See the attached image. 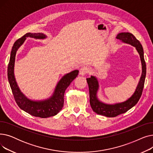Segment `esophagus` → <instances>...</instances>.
I'll return each instance as SVG.
<instances>
[{
	"mask_svg": "<svg viewBox=\"0 0 153 153\" xmlns=\"http://www.w3.org/2000/svg\"><path fill=\"white\" fill-rule=\"evenodd\" d=\"M88 72H89V68H88L87 66H82L81 69H80L79 74L81 76H84L87 73H88Z\"/></svg>",
	"mask_w": 153,
	"mask_h": 153,
	"instance_id": "esophagus-1",
	"label": "esophagus"
}]
</instances>
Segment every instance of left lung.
Returning a JSON list of instances; mask_svg holds the SVG:
<instances>
[{
  "label": "left lung",
  "instance_id": "1",
  "mask_svg": "<svg viewBox=\"0 0 153 153\" xmlns=\"http://www.w3.org/2000/svg\"><path fill=\"white\" fill-rule=\"evenodd\" d=\"M116 38L125 43L135 47L140 54L142 66V73L136 89L131 97L125 102L114 104L103 103L98 99L97 92L99 89V84L97 77L91 76V77L87 79L89 89L90 104L93 111L99 115L107 117H115L118 115L124 114L138 103L142 94L146 74V66L144 58L143 48L140 42L133 34L128 32L120 33L117 35Z\"/></svg>",
  "mask_w": 153,
  "mask_h": 153
}]
</instances>
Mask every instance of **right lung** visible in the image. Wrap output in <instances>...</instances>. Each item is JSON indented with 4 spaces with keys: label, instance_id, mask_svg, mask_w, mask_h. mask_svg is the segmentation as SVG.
I'll use <instances>...</instances> for the list:
<instances>
[{
    "label": "right lung",
    "instance_id": "add662e5",
    "mask_svg": "<svg viewBox=\"0 0 153 153\" xmlns=\"http://www.w3.org/2000/svg\"><path fill=\"white\" fill-rule=\"evenodd\" d=\"M45 39L42 33H27L16 41L12 48L10 57L7 69V76L14 99L18 106L27 113L36 117L48 118L57 115L64 105V94L71 82L77 76L78 70H74L63 76L56 84L50 97L42 100H33L28 99L20 91L14 75V66L16 53L19 48L25 42L27 38Z\"/></svg>",
    "mask_w": 153,
    "mask_h": 153
}]
</instances>
